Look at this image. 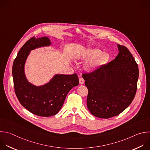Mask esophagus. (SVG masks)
<instances>
[{
    "label": "esophagus",
    "mask_w": 150,
    "mask_h": 150,
    "mask_svg": "<svg viewBox=\"0 0 150 150\" xmlns=\"http://www.w3.org/2000/svg\"><path fill=\"white\" fill-rule=\"evenodd\" d=\"M79 84H80V85H82V84L84 83V82H85L84 79H83L82 77L79 78Z\"/></svg>",
    "instance_id": "esophagus-1"
}]
</instances>
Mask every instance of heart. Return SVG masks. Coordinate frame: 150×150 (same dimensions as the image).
Masks as SVG:
<instances>
[{"label": "heart", "instance_id": "b5f03b06", "mask_svg": "<svg viewBox=\"0 0 150 150\" xmlns=\"http://www.w3.org/2000/svg\"><path fill=\"white\" fill-rule=\"evenodd\" d=\"M80 58L83 60L93 59L86 65L85 68L89 72H93L107 64L110 59V55L107 52H103L99 49L92 48L82 52Z\"/></svg>", "mask_w": 150, "mask_h": 150}]
</instances>
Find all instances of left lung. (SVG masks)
Masks as SVG:
<instances>
[{
	"instance_id": "obj_1",
	"label": "left lung",
	"mask_w": 150,
	"mask_h": 150,
	"mask_svg": "<svg viewBox=\"0 0 150 150\" xmlns=\"http://www.w3.org/2000/svg\"><path fill=\"white\" fill-rule=\"evenodd\" d=\"M107 65L82 77L88 89L87 107L95 117L110 118L124 111L132 103L137 89L138 65L124 46Z\"/></svg>"
}]
</instances>
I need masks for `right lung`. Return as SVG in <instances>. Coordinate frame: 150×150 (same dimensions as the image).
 <instances>
[{"label":"right lung","instance_id":"add662e5","mask_svg":"<svg viewBox=\"0 0 150 150\" xmlns=\"http://www.w3.org/2000/svg\"><path fill=\"white\" fill-rule=\"evenodd\" d=\"M51 44L47 37L33 36L22 46L12 67L15 92L19 101L31 113L45 117L56 115L62 108L69 91L79 84L76 74L56 75L48 83L40 86L28 82L24 67L30 51Z\"/></svg>","mask_w":150,"mask_h":150}]
</instances>
